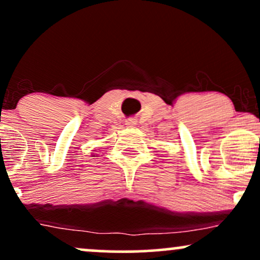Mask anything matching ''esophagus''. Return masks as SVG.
Wrapping results in <instances>:
<instances>
[{
  "mask_svg": "<svg viewBox=\"0 0 260 260\" xmlns=\"http://www.w3.org/2000/svg\"><path fill=\"white\" fill-rule=\"evenodd\" d=\"M126 124L128 127H136L137 126V120L136 118H128V120L126 121Z\"/></svg>",
  "mask_w": 260,
  "mask_h": 260,
  "instance_id": "1",
  "label": "esophagus"
}]
</instances>
